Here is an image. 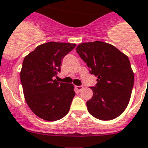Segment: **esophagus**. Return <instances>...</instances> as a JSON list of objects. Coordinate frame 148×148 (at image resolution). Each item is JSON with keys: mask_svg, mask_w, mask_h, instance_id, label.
Segmentation results:
<instances>
[{"mask_svg": "<svg viewBox=\"0 0 148 148\" xmlns=\"http://www.w3.org/2000/svg\"><path fill=\"white\" fill-rule=\"evenodd\" d=\"M75 88H76V89L77 90L78 92H80V91H81L82 90V89H83V86H75Z\"/></svg>", "mask_w": 148, "mask_h": 148, "instance_id": "34e87169", "label": "esophagus"}]
</instances>
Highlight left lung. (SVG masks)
Instances as JSON below:
<instances>
[{"label":"left lung","instance_id":"obj_1","mask_svg":"<svg viewBox=\"0 0 148 148\" xmlns=\"http://www.w3.org/2000/svg\"><path fill=\"white\" fill-rule=\"evenodd\" d=\"M77 53L89 72L98 77L91 86L93 95L86 101L88 111L101 120L119 116L126 108L134 84L130 59L111 44L101 41L80 43Z\"/></svg>","mask_w":148,"mask_h":148}]
</instances>
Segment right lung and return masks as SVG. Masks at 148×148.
<instances>
[{
    "label": "right lung",
    "instance_id": "1",
    "mask_svg": "<svg viewBox=\"0 0 148 148\" xmlns=\"http://www.w3.org/2000/svg\"><path fill=\"white\" fill-rule=\"evenodd\" d=\"M76 47L74 43L49 42L25 57L20 72L25 101L40 118L56 121L70 110L75 95L74 86L53 80L61 71L62 59Z\"/></svg>",
    "mask_w": 148,
    "mask_h": 148
}]
</instances>
